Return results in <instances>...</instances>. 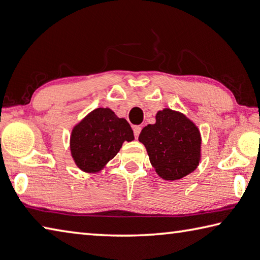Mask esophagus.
Here are the masks:
<instances>
[{
  "label": "esophagus",
  "mask_w": 260,
  "mask_h": 260,
  "mask_svg": "<svg viewBox=\"0 0 260 260\" xmlns=\"http://www.w3.org/2000/svg\"><path fill=\"white\" fill-rule=\"evenodd\" d=\"M140 131H141V126L140 125L134 126V134H135V137H136L137 139H138V137L140 135Z\"/></svg>",
  "instance_id": "obj_1"
}]
</instances>
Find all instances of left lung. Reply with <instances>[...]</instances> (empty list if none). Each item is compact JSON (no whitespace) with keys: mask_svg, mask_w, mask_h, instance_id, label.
Masks as SVG:
<instances>
[{"mask_svg":"<svg viewBox=\"0 0 260 260\" xmlns=\"http://www.w3.org/2000/svg\"><path fill=\"white\" fill-rule=\"evenodd\" d=\"M156 122L141 130L138 140L146 147L150 164L163 180L175 181L198 168L202 136L198 126L179 111H158Z\"/></svg>","mask_w":260,"mask_h":260,"instance_id":"left-lung-1","label":"left lung"}]
</instances>
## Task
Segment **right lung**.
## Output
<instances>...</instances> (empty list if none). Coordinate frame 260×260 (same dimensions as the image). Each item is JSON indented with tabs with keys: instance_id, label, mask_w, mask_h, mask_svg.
Masks as SVG:
<instances>
[{
	"instance_id": "right-lung-1",
	"label": "right lung",
	"mask_w": 260,
	"mask_h": 260,
	"mask_svg": "<svg viewBox=\"0 0 260 260\" xmlns=\"http://www.w3.org/2000/svg\"><path fill=\"white\" fill-rule=\"evenodd\" d=\"M135 139L128 121L109 107H97L73 126L70 151L78 169L99 173L119 153L124 141Z\"/></svg>"
}]
</instances>
